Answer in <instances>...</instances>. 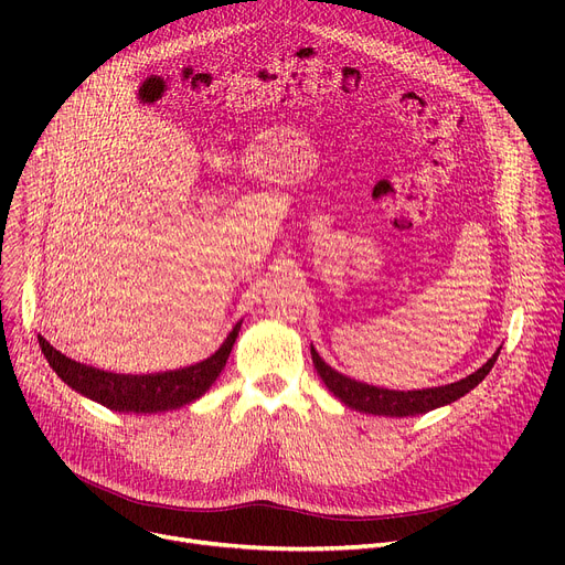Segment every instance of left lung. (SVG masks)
<instances>
[{
	"mask_svg": "<svg viewBox=\"0 0 565 565\" xmlns=\"http://www.w3.org/2000/svg\"><path fill=\"white\" fill-rule=\"evenodd\" d=\"M499 350L501 348H497V352L479 371H473L471 375L458 382L441 384V387L414 390V392L384 390V387H373V384H366L360 380H352L324 362L313 345H311V358L320 380L324 382V387H328L348 407L364 414H375V417H417V414H426L430 409L451 405L454 401L469 394L473 387H479V382H483L490 369L494 366Z\"/></svg>",
	"mask_w": 565,
	"mask_h": 565,
	"instance_id": "left-lung-1",
	"label": "left lung"
}]
</instances>
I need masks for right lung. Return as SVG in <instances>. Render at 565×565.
<instances>
[{
	"mask_svg": "<svg viewBox=\"0 0 565 565\" xmlns=\"http://www.w3.org/2000/svg\"><path fill=\"white\" fill-rule=\"evenodd\" d=\"M241 324L243 320L233 324L224 343L207 360L178 371L151 375H124L79 364L52 348L43 337H39V345L52 371L84 398H92L114 412L156 414L190 405L213 387V382L226 366Z\"/></svg>",
	"mask_w": 565,
	"mask_h": 565,
	"instance_id": "add662e5",
	"label": "right lung"
}]
</instances>
